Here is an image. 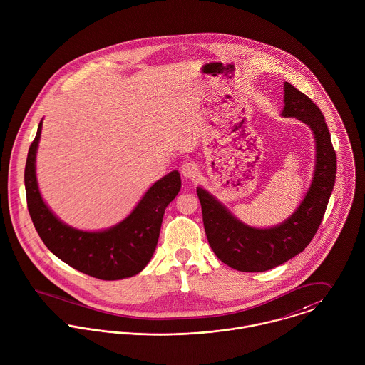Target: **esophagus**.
<instances>
[{
    "instance_id": "esophagus-1",
    "label": "esophagus",
    "mask_w": 365,
    "mask_h": 365,
    "mask_svg": "<svg viewBox=\"0 0 365 365\" xmlns=\"http://www.w3.org/2000/svg\"><path fill=\"white\" fill-rule=\"evenodd\" d=\"M180 172H182V175H183L185 178H187V179H196V178L199 176V168H197V165L195 163H189V161L182 163Z\"/></svg>"
}]
</instances>
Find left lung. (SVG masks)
<instances>
[{
	"label": "left lung",
	"instance_id": "left-lung-1",
	"mask_svg": "<svg viewBox=\"0 0 365 365\" xmlns=\"http://www.w3.org/2000/svg\"><path fill=\"white\" fill-rule=\"evenodd\" d=\"M282 116L305 123L315 141L311 185L283 222L264 228L250 227L204 187H197L208 243L222 263L238 272H266L301 253L315 237L334 186L336 153L319 108L289 82H284Z\"/></svg>",
	"mask_w": 365,
	"mask_h": 365
}]
</instances>
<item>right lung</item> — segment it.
Instances as JSON below:
<instances>
[{
    "label": "right lung",
    "instance_id": "right-lung-1",
    "mask_svg": "<svg viewBox=\"0 0 365 365\" xmlns=\"http://www.w3.org/2000/svg\"><path fill=\"white\" fill-rule=\"evenodd\" d=\"M41 125L43 119L25 166L28 210L41 241L60 260L95 279L123 280L138 274L155 252L165 208L180 190L179 172L172 170L157 180L116 225L96 231L74 228L61 221L41 197L36 178Z\"/></svg>",
    "mask_w": 365,
    "mask_h": 365
}]
</instances>
